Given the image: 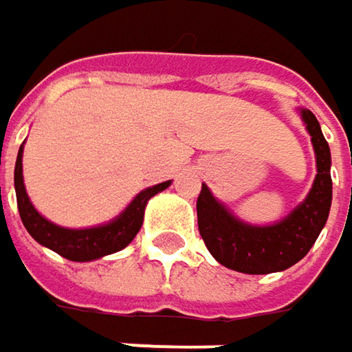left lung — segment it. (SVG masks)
Instances as JSON below:
<instances>
[{"instance_id": "8db88e82", "label": "left lung", "mask_w": 352, "mask_h": 352, "mask_svg": "<svg viewBox=\"0 0 352 352\" xmlns=\"http://www.w3.org/2000/svg\"><path fill=\"white\" fill-rule=\"evenodd\" d=\"M316 151L318 174L304 201L272 225L241 221L201 184L197 197V229L213 258L245 274H270L302 261L327 223L331 210V153L319 121L309 109H300Z\"/></svg>"}]
</instances>
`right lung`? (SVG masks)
<instances>
[{"label": "right lung", "instance_id": "add662e5", "mask_svg": "<svg viewBox=\"0 0 352 352\" xmlns=\"http://www.w3.org/2000/svg\"><path fill=\"white\" fill-rule=\"evenodd\" d=\"M168 182L156 184L153 188L142 190L141 194L129 204L121 215H117L113 221L89 229H68L48 221L38 211L34 210L31 199L27 196L25 184H23V144L15 162V194H17V208H19L21 221L29 235L43 247L58 252L60 256L74 261V263H88L102 258L105 254H113L117 250L125 249L135 239L142 225L146 201L158 192L166 190Z\"/></svg>", "mask_w": 352, "mask_h": 352}]
</instances>
